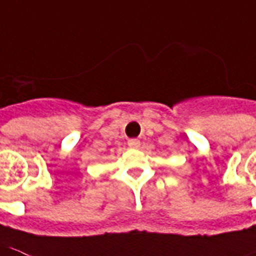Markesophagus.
Here are the masks:
<instances>
[{
	"mask_svg": "<svg viewBox=\"0 0 256 256\" xmlns=\"http://www.w3.org/2000/svg\"><path fill=\"white\" fill-rule=\"evenodd\" d=\"M128 146H130V148H138V146H140V142H138V138H130V140H128Z\"/></svg>",
	"mask_w": 256,
	"mask_h": 256,
	"instance_id": "34e87169",
	"label": "esophagus"
}]
</instances>
